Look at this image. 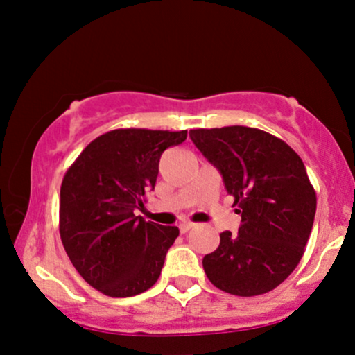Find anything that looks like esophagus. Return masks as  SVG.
Instances as JSON below:
<instances>
[{
  "mask_svg": "<svg viewBox=\"0 0 355 355\" xmlns=\"http://www.w3.org/2000/svg\"><path fill=\"white\" fill-rule=\"evenodd\" d=\"M178 229H180L182 234H187V232H189L190 229H193V223H191V222H182L180 225H178Z\"/></svg>",
  "mask_w": 355,
  "mask_h": 355,
  "instance_id": "obj_1",
  "label": "esophagus"
}]
</instances>
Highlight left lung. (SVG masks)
I'll use <instances>...</instances> for the list:
<instances>
[{"mask_svg": "<svg viewBox=\"0 0 355 355\" xmlns=\"http://www.w3.org/2000/svg\"><path fill=\"white\" fill-rule=\"evenodd\" d=\"M190 138L242 217L239 234H220L203 270L229 294L270 292L294 272L312 232L317 198L304 162L280 138L248 126L190 130Z\"/></svg>", "mask_w": 355, "mask_h": 355, "instance_id": "left-lung-1", "label": "left lung"}]
</instances>
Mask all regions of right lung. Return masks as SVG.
Here are the masks:
<instances>
[{"label":"right lung","mask_w":355,"mask_h":355,"mask_svg":"<svg viewBox=\"0 0 355 355\" xmlns=\"http://www.w3.org/2000/svg\"><path fill=\"white\" fill-rule=\"evenodd\" d=\"M187 130H113L89 144L60 190V235L78 274L110 297L148 291L160 277L178 227L135 215L155 189L158 164Z\"/></svg>","instance_id":"1"}]
</instances>
